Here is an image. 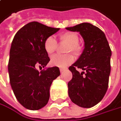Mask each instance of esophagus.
Masks as SVG:
<instances>
[{
	"mask_svg": "<svg viewBox=\"0 0 121 121\" xmlns=\"http://www.w3.org/2000/svg\"><path fill=\"white\" fill-rule=\"evenodd\" d=\"M66 71V69H60V72L61 73H63Z\"/></svg>",
	"mask_w": 121,
	"mask_h": 121,
	"instance_id": "esophagus-1",
	"label": "esophagus"
}]
</instances>
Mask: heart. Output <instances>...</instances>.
<instances>
[{
	"label": "heart",
	"instance_id": "obj_1",
	"mask_svg": "<svg viewBox=\"0 0 121 121\" xmlns=\"http://www.w3.org/2000/svg\"><path fill=\"white\" fill-rule=\"evenodd\" d=\"M79 37L77 33L73 32H65L59 35V40L61 42H66L68 46L66 52H73L75 55H79L81 53L82 47L78 44ZM44 48L46 52L49 54H52L57 48V42L52 36L48 37L44 42ZM74 60V56L71 54L65 55L56 54L54 55L50 60V63L54 67L59 68H66L70 65Z\"/></svg>",
	"mask_w": 121,
	"mask_h": 121
}]
</instances>
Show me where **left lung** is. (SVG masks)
I'll list each match as a JSON object with an SVG mask.
<instances>
[{
	"instance_id": "left-lung-1",
	"label": "left lung",
	"mask_w": 121,
	"mask_h": 121,
	"mask_svg": "<svg viewBox=\"0 0 121 121\" xmlns=\"http://www.w3.org/2000/svg\"><path fill=\"white\" fill-rule=\"evenodd\" d=\"M66 29L79 32L84 40L82 55L69 67L72 73V79L68 83L69 96L79 106L91 108L102 100L108 89L111 50L104 32L90 23ZM77 69L85 72L80 74Z\"/></svg>"
}]
</instances>
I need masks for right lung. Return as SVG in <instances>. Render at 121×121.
I'll list each match as a JSON object with an SVG mask.
<instances>
[{
	"label": "right lung",
	"mask_w": 121,
	"mask_h": 121,
	"mask_svg": "<svg viewBox=\"0 0 121 121\" xmlns=\"http://www.w3.org/2000/svg\"><path fill=\"white\" fill-rule=\"evenodd\" d=\"M59 30L31 22L20 29L13 39L8 62L10 83L17 100L29 110H39L46 106L51 84L60 75L57 67L40 72L36 69L45 67L49 62L44 42Z\"/></svg>",
	"instance_id": "add662e5"
}]
</instances>
